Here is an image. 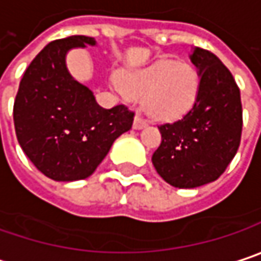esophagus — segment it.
<instances>
[{
    "label": "esophagus",
    "instance_id": "1",
    "mask_svg": "<svg viewBox=\"0 0 261 261\" xmlns=\"http://www.w3.org/2000/svg\"><path fill=\"white\" fill-rule=\"evenodd\" d=\"M148 124H146V121L142 118V116H136L134 118V122H133V128L134 130H142V128H145Z\"/></svg>",
    "mask_w": 261,
    "mask_h": 261
}]
</instances>
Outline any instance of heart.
<instances>
[{
	"label": "heart",
	"mask_w": 261,
	"mask_h": 261,
	"mask_svg": "<svg viewBox=\"0 0 261 261\" xmlns=\"http://www.w3.org/2000/svg\"><path fill=\"white\" fill-rule=\"evenodd\" d=\"M115 88L142 101L145 113L158 122H172L187 115L199 94V76L193 65L158 60L136 70L122 71Z\"/></svg>",
	"instance_id": "1"
}]
</instances>
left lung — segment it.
<instances>
[{"instance_id":"obj_1","label":"left lung","mask_w":261,"mask_h":261,"mask_svg":"<svg viewBox=\"0 0 261 261\" xmlns=\"http://www.w3.org/2000/svg\"><path fill=\"white\" fill-rule=\"evenodd\" d=\"M199 94L191 110L160 125L161 145L152 155L156 173L176 188H196L220 178L238 152L242 133L241 91L231 73L209 50L193 47Z\"/></svg>"}]
</instances>
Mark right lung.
Returning <instances> with one entry per match:
<instances>
[{"instance_id":"add662e5","label":"right lung","mask_w":261,"mask_h":261,"mask_svg":"<svg viewBox=\"0 0 261 261\" xmlns=\"http://www.w3.org/2000/svg\"><path fill=\"white\" fill-rule=\"evenodd\" d=\"M95 44L85 36L49 43L23 73L14 100L20 148L44 176L58 182L89 178L133 125V112L122 105L103 109L67 68L70 50Z\"/></svg>"}]
</instances>
